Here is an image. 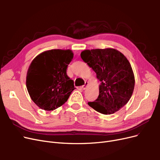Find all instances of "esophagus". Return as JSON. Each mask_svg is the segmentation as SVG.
Wrapping results in <instances>:
<instances>
[{"instance_id":"34e87169","label":"esophagus","mask_w":160,"mask_h":160,"mask_svg":"<svg viewBox=\"0 0 160 160\" xmlns=\"http://www.w3.org/2000/svg\"><path fill=\"white\" fill-rule=\"evenodd\" d=\"M88 84H89V83L88 82H85V85H83L81 87V88L83 89V90H85V89H86V88H87V87H88Z\"/></svg>"}]
</instances>
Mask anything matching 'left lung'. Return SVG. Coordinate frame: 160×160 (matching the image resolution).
Returning a JSON list of instances; mask_svg holds the SVG:
<instances>
[{"mask_svg":"<svg viewBox=\"0 0 160 160\" xmlns=\"http://www.w3.org/2000/svg\"><path fill=\"white\" fill-rule=\"evenodd\" d=\"M81 57L96 73L101 81L99 96L91 108L104 115L115 113L128 103L132 97L135 77L125 56L113 48L84 50Z\"/></svg>","mask_w":160,"mask_h":160,"instance_id":"8db88e82","label":"left lung"}]
</instances>
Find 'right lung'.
I'll return each instance as SVG.
<instances>
[{"label":"right lung","instance_id":"1","mask_svg":"<svg viewBox=\"0 0 160 160\" xmlns=\"http://www.w3.org/2000/svg\"><path fill=\"white\" fill-rule=\"evenodd\" d=\"M70 49H51L38 55L28 67L26 86L31 99L38 108L52 111L61 107L75 89L67 75L73 58Z\"/></svg>","mask_w":160,"mask_h":160}]
</instances>
